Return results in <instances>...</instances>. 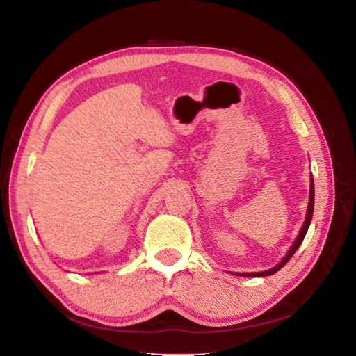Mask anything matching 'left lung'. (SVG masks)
<instances>
[{
	"mask_svg": "<svg viewBox=\"0 0 356 356\" xmlns=\"http://www.w3.org/2000/svg\"><path fill=\"white\" fill-rule=\"evenodd\" d=\"M314 199H315V186H314V178L310 179V193H309V208H307V215H306V221H305V224H303V227H301V232H300V234H298V238H297V241L294 242V245L291 246V250H289V252L286 254V257L284 258V260L279 263L276 267H273V268H270V270H266V272H260V273H236L238 276H270V275H273V273H276L277 270H281V268L291 260V257H293L294 254H296V251L298 250V246L301 245V242H303V239H305V236H306V233H307V229H309V225H310V221H312V215H314V204H315V202H314Z\"/></svg>",
	"mask_w": 356,
	"mask_h": 356,
	"instance_id": "1",
	"label": "left lung"
}]
</instances>
